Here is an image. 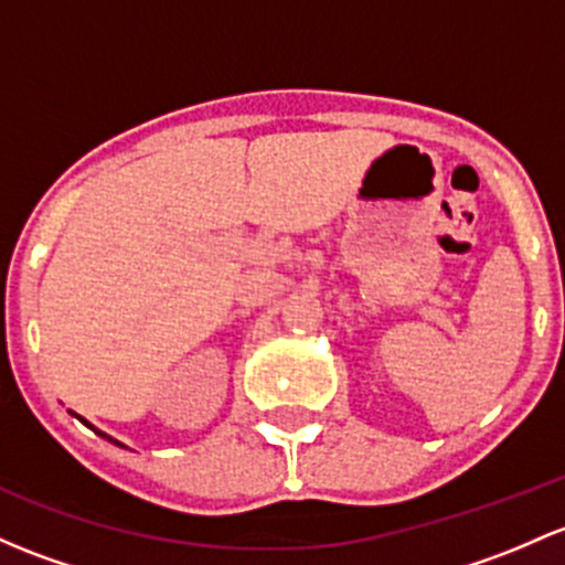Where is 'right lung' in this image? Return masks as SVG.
I'll list each match as a JSON object with an SVG mask.
<instances>
[{
	"mask_svg": "<svg viewBox=\"0 0 565 565\" xmlns=\"http://www.w3.org/2000/svg\"><path fill=\"white\" fill-rule=\"evenodd\" d=\"M75 417H78V414H75ZM81 423H86V419H81ZM86 425H88V423H86ZM88 427H92V425H88ZM97 433H99V436H103V438H108L110 444H118L116 438H110V436H108V433H103V430H97ZM118 447H124V444H118Z\"/></svg>",
	"mask_w": 565,
	"mask_h": 565,
	"instance_id": "right-lung-1",
	"label": "right lung"
}]
</instances>
